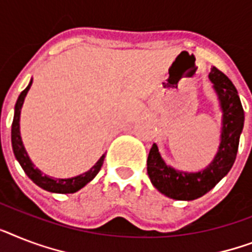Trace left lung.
I'll return each mask as SVG.
<instances>
[{"label":"left lung","mask_w":252,"mask_h":252,"mask_svg":"<svg viewBox=\"0 0 252 252\" xmlns=\"http://www.w3.org/2000/svg\"><path fill=\"white\" fill-rule=\"evenodd\" d=\"M208 77L222 111L220 145L214 160L199 172H184L172 168L163 160L157 144L153 145L147 157V175L151 184L172 199L194 200L204 195L228 175L236 160L245 122L242 103L236 87L220 69L214 67Z\"/></svg>","instance_id":"obj_1"}]
</instances>
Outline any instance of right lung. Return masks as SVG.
I'll use <instances>...</instances> for the list:
<instances>
[{"mask_svg":"<svg viewBox=\"0 0 252 252\" xmlns=\"http://www.w3.org/2000/svg\"><path fill=\"white\" fill-rule=\"evenodd\" d=\"M31 85H32V80L28 84V87L24 89L20 95L18 97V101L15 103V112H14V120L13 126H11V145H13V151L15 155L16 160L19 161V164L22 165V168L26 172V175L30 177L32 181L37 186L42 188L44 190H48L50 193H59V194H69L76 193L77 190L87 185L88 183H91L92 180L97 176L99 172L103 160H105V154L102 155L99 160L92 167L88 172L79 175L76 177H71V179H53L46 175H42L40 169L36 168L32 160L30 159L28 154H27L24 145L22 142V137H20V129H19V120H20V110L23 106L24 98H26L27 93L30 91Z\"/></svg>","mask_w":252,"mask_h":252,"instance_id":"right-lung-1","label":"right lung"}]
</instances>
